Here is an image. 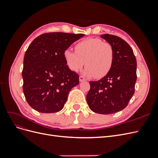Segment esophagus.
Instances as JSON below:
<instances>
[{"label":"esophagus","mask_w":158,"mask_h":158,"mask_svg":"<svg viewBox=\"0 0 158 158\" xmlns=\"http://www.w3.org/2000/svg\"><path fill=\"white\" fill-rule=\"evenodd\" d=\"M79 80H80V82H83V81L86 80V79H85V78L84 77V76H80V77H79Z\"/></svg>","instance_id":"34e87169"}]
</instances>
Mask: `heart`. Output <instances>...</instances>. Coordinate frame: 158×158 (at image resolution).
Segmentation results:
<instances>
[{"label":"heart","mask_w":158,"mask_h":158,"mask_svg":"<svg viewBox=\"0 0 158 158\" xmlns=\"http://www.w3.org/2000/svg\"><path fill=\"white\" fill-rule=\"evenodd\" d=\"M75 49L76 52L70 49L64 52L66 63L72 71L78 72L85 64V76L101 78L111 70L114 49L110 43L99 38H89L76 44Z\"/></svg>","instance_id":"obj_1"}]
</instances>
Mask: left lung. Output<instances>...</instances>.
<instances>
[{"instance_id": "left-lung-1", "label": "left lung", "mask_w": 158, "mask_h": 158, "mask_svg": "<svg viewBox=\"0 0 158 158\" xmlns=\"http://www.w3.org/2000/svg\"><path fill=\"white\" fill-rule=\"evenodd\" d=\"M114 49L111 70L98 81H90L86 101L92 111L108 114L125 109L135 94L136 59L127 43L116 35H102Z\"/></svg>"}]
</instances>
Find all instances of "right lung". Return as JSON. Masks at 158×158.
Wrapping results in <instances>:
<instances>
[{
	"label": "right lung",
	"instance_id": "add662e5",
	"mask_svg": "<svg viewBox=\"0 0 158 158\" xmlns=\"http://www.w3.org/2000/svg\"><path fill=\"white\" fill-rule=\"evenodd\" d=\"M82 33H44L32 41L23 58V91L28 104L44 113L64 107L71 89L79 84V76L68 67L64 52Z\"/></svg>",
	"mask_w": 158,
	"mask_h": 158
}]
</instances>
